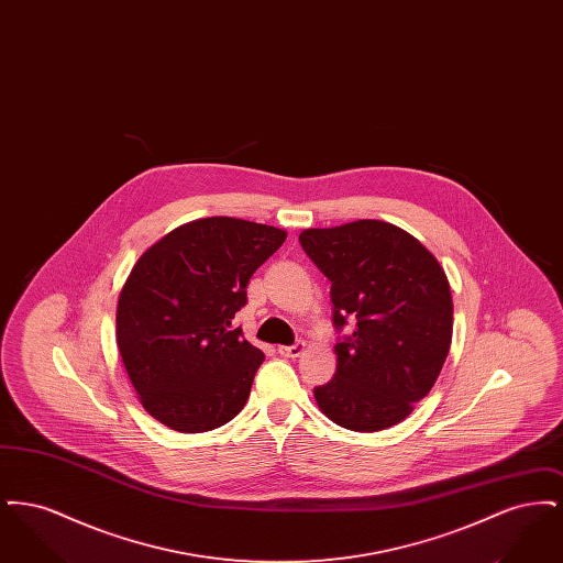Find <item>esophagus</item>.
I'll list each match as a JSON object with an SVG mask.
<instances>
[{
	"instance_id": "obj_1",
	"label": "esophagus",
	"mask_w": 563,
	"mask_h": 563,
	"mask_svg": "<svg viewBox=\"0 0 563 563\" xmlns=\"http://www.w3.org/2000/svg\"><path fill=\"white\" fill-rule=\"evenodd\" d=\"M303 350H306V342L299 340V342H295L294 346H280L278 352H280L283 356H287V358H297Z\"/></svg>"
}]
</instances>
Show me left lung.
<instances>
[{"instance_id":"obj_1","label":"left lung","mask_w":563,"mask_h":563,"mask_svg":"<svg viewBox=\"0 0 563 563\" xmlns=\"http://www.w3.org/2000/svg\"><path fill=\"white\" fill-rule=\"evenodd\" d=\"M301 249L331 280L338 367L317 386L322 413L342 429H390L434 386L454 329L450 283L434 255L401 228L361 219L303 230Z\"/></svg>"}]
</instances>
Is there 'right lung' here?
Instances as JSON below:
<instances>
[{"instance_id": "add662e5", "label": "right lung", "mask_w": 563, "mask_h": 563, "mask_svg": "<svg viewBox=\"0 0 563 563\" xmlns=\"http://www.w3.org/2000/svg\"><path fill=\"white\" fill-rule=\"evenodd\" d=\"M285 239L264 223L207 217L134 264L118 299L115 340L141 405L168 429H219L244 407L264 352L232 321L253 272Z\"/></svg>"}]
</instances>
